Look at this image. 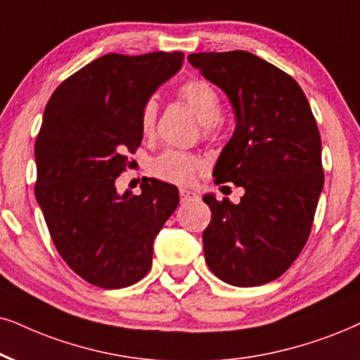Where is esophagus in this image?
<instances>
[{
    "label": "esophagus",
    "mask_w": 360,
    "mask_h": 360,
    "mask_svg": "<svg viewBox=\"0 0 360 360\" xmlns=\"http://www.w3.org/2000/svg\"><path fill=\"white\" fill-rule=\"evenodd\" d=\"M179 194H181V202L198 201V199H199L198 193H194L193 189H186V188H181V189H179Z\"/></svg>",
    "instance_id": "esophagus-1"
}]
</instances>
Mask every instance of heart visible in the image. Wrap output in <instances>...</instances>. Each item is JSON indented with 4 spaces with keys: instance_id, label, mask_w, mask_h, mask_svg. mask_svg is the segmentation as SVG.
I'll use <instances>...</instances> for the list:
<instances>
[{
    "instance_id": "heart-1",
    "label": "heart",
    "mask_w": 360,
    "mask_h": 360,
    "mask_svg": "<svg viewBox=\"0 0 360 360\" xmlns=\"http://www.w3.org/2000/svg\"><path fill=\"white\" fill-rule=\"evenodd\" d=\"M179 98L193 109L202 126H214L221 121L222 109L217 93L204 81L193 79L179 88ZM158 116V104L148 101L144 104L143 115H141V129L144 134H151L154 131ZM199 169L198 158L193 154L169 149L156 158L153 162L154 174L165 181L177 184H188L194 179Z\"/></svg>"
}]
</instances>
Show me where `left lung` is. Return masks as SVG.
I'll list each match as a JSON object with an SVG mask.
<instances>
[{
    "label": "left lung",
    "mask_w": 360,
    "mask_h": 360,
    "mask_svg": "<svg viewBox=\"0 0 360 360\" xmlns=\"http://www.w3.org/2000/svg\"><path fill=\"white\" fill-rule=\"evenodd\" d=\"M191 66L226 93L236 129L214 166L240 202L204 194L212 217L204 257L221 281L252 288L284 274L311 233L324 186L321 136L294 78L248 51L194 53Z\"/></svg>",
    "instance_id": "8db88e82"
}]
</instances>
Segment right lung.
Listing matches in <instances>:
<instances>
[{"instance_id":"add662e5","label":"right lung","mask_w":360,"mask_h":360,"mask_svg":"<svg viewBox=\"0 0 360 360\" xmlns=\"http://www.w3.org/2000/svg\"><path fill=\"white\" fill-rule=\"evenodd\" d=\"M184 53H109L63 81L36 139V201L58 252L84 281L121 289L151 269L153 244L179 204L176 186L143 177L120 194L127 153L143 139L141 115Z\"/></svg>"}]
</instances>
